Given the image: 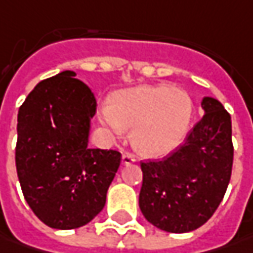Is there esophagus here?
I'll return each instance as SVG.
<instances>
[{
  "mask_svg": "<svg viewBox=\"0 0 253 253\" xmlns=\"http://www.w3.org/2000/svg\"><path fill=\"white\" fill-rule=\"evenodd\" d=\"M133 162H135V157L133 154L125 153L122 155V164L123 165H128V164H133Z\"/></svg>",
  "mask_w": 253,
  "mask_h": 253,
  "instance_id": "34e87169",
  "label": "esophagus"
}]
</instances>
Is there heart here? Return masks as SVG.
Segmentation results:
<instances>
[{"label":"heart","instance_id":"heart-1","mask_svg":"<svg viewBox=\"0 0 253 253\" xmlns=\"http://www.w3.org/2000/svg\"><path fill=\"white\" fill-rule=\"evenodd\" d=\"M193 103L186 92L168 85H140L115 93L102 122L113 134L133 130L138 153L161 157L175 150L186 135Z\"/></svg>","mask_w":253,"mask_h":253}]
</instances>
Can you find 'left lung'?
<instances>
[{
    "label": "left lung",
    "mask_w": 253,
    "mask_h": 253,
    "mask_svg": "<svg viewBox=\"0 0 253 253\" xmlns=\"http://www.w3.org/2000/svg\"><path fill=\"white\" fill-rule=\"evenodd\" d=\"M206 115L185 141L162 160L141 161L138 205L157 228L182 234L202 227L217 210L230 183L234 145L231 116L206 96Z\"/></svg>",
    "instance_id": "8db88e82"
}]
</instances>
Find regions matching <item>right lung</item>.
Segmentation results:
<instances>
[{
	"label": "right lung",
	"mask_w": 253,
	"mask_h": 253,
	"mask_svg": "<svg viewBox=\"0 0 253 253\" xmlns=\"http://www.w3.org/2000/svg\"><path fill=\"white\" fill-rule=\"evenodd\" d=\"M96 105L91 88L63 71L40 81L18 112L19 183L32 211L51 228L73 230L95 218L122 162L116 150L88 147Z\"/></svg>",
	"instance_id": "right-lung-1"
}]
</instances>
